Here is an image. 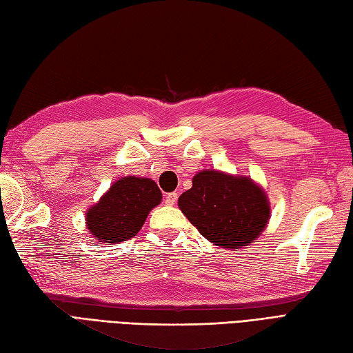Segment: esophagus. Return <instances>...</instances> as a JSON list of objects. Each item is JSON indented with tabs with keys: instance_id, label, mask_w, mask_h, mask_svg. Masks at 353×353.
I'll list each match as a JSON object with an SVG mask.
<instances>
[{
	"instance_id": "obj_1",
	"label": "esophagus",
	"mask_w": 353,
	"mask_h": 353,
	"mask_svg": "<svg viewBox=\"0 0 353 353\" xmlns=\"http://www.w3.org/2000/svg\"><path fill=\"white\" fill-rule=\"evenodd\" d=\"M176 199H178V193L172 192V193L166 194V198H164V202H166V205H175Z\"/></svg>"
}]
</instances>
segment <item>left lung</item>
Returning <instances> with one entry per match:
<instances>
[{
	"label": "left lung",
	"mask_w": 353,
	"mask_h": 353,
	"mask_svg": "<svg viewBox=\"0 0 353 353\" xmlns=\"http://www.w3.org/2000/svg\"><path fill=\"white\" fill-rule=\"evenodd\" d=\"M192 183V189L179 196L178 207L201 236L216 246H248L264 231L270 203L252 179L207 169L198 172Z\"/></svg>",
	"instance_id": "8db88e82"
}]
</instances>
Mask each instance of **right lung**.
Returning <instances> with one entry per match:
<instances>
[{"instance_id":"obj_1","label":"right lung","mask_w":353,"mask_h":353,"mask_svg":"<svg viewBox=\"0 0 353 353\" xmlns=\"http://www.w3.org/2000/svg\"><path fill=\"white\" fill-rule=\"evenodd\" d=\"M161 202L152 179L123 176L85 213L88 230L103 243L127 241L142 228L150 211Z\"/></svg>"}]
</instances>
